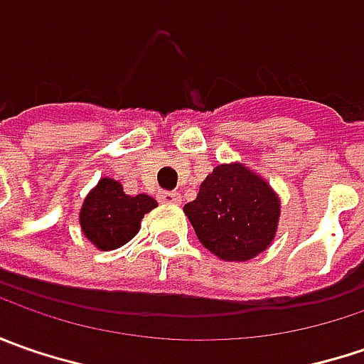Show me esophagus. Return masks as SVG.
<instances>
[{
	"label": "esophagus",
	"instance_id": "obj_1",
	"mask_svg": "<svg viewBox=\"0 0 364 364\" xmlns=\"http://www.w3.org/2000/svg\"><path fill=\"white\" fill-rule=\"evenodd\" d=\"M158 198L164 204H180V200H182V196L178 192H160Z\"/></svg>",
	"mask_w": 364,
	"mask_h": 364
}]
</instances>
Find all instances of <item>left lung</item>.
Masks as SVG:
<instances>
[{"label": "left lung", "instance_id": "8db88e82", "mask_svg": "<svg viewBox=\"0 0 364 364\" xmlns=\"http://www.w3.org/2000/svg\"><path fill=\"white\" fill-rule=\"evenodd\" d=\"M184 213L210 253L225 261H247L273 241L279 200L269 184L245 166L220 164Z\"/></svg>", "mask_w": 364, "mask_h": 364}]
</instances>
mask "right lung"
Segmentation results:
<instances>
[{
    "label": "right lung",
    "mask_w": 364,
    "mask_h": 364,
    "mask_svg": "<svg viewBox=\"0 0 364 364\" xmlns=\"http://www.w3.org/2000/svg\"><path fill=\"white\" fill-rule=\"evenodd\" d=\"M156 206L158 203L151 196H129L119 182L103 178L82 203L80 229L95 247L111 251L132 241L144 215Z\"/></svg>",
    "instance_id": "right-lung-1"
}]
</instances>
